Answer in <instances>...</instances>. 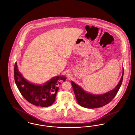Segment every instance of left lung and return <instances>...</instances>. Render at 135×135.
<instances>
[{"instance_id":"8db88e82","label":"left lung","mask_w":135,"mask_h":135,"mask_svg":"<svg viewBox=\"0 0 135 135\" xmlns=\"http://www.w3.org/2000/svg\"><path fill=\"white\" fill-rule=\"evenodd\" d=\"M123 76V68L122 76L117 86L113 90L102 95H94L88 93L73 81H71L77 102L82 107L91 109L101 107L106 105L115 96L122 84Z\"/></svg>"}]
</instances>
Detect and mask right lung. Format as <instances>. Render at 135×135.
<instances>
[{
  "label": "right lung",
  "mask_w": 135,
  "mask_h": 135,
  "mask_svg": "<svg viewBox=\"0 0 135 135\" xmlns=\"http://www.w3.org/2000/svg\"><path fill=\"white\" fill-rule=\"evenodd\" d=\"M14 78L16 84L21 95L29 103L41 107H48L55 102L62 80H65L63 76H57L43 85L32 84L27 80L18 70L16 62L14 67Z\"/></svg>",
  "instance_id": "obj_1"
}]
</instances>
